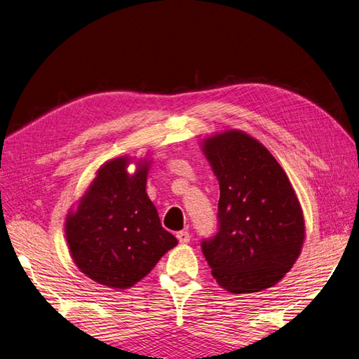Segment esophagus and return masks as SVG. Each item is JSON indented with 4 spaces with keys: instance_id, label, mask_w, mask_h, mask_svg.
Masks as SVG:
<instances>
[{
    "instance_id": "1",
    "label": "esophagus",
    "mask_w": 359,
    "mask_h": 359,
    "mask_svg": "<svg viewBox=\"0 0 359 359\" xmlns=\"http://www.w3.org/2000/svg\"><path fill=\"white\" fill-rule=\"evenodd\" d=\"M176 236H177V240H179L180 244H188L191 241V235H189L188 231H180V232L176 233Z\"/></svg>"
}]
</instances>
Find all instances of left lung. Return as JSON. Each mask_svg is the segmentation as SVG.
<instances>
[{"label":"left lung","mask_w":359,"mask_h":359,"mask_svg":"<svg viewBox=\"0 0 359 359\" xmlns=\"http://www.w3.org/2000/svg\"><path fill=\"white\" fill-rule=\"evenodd\" d=\"M219 180V232L201 248L217 284L229 293H257L293 268L304 241L296 192L273 155L241 130L203 140Z\"/></svg>","instance_id":"1"}]
</instances>
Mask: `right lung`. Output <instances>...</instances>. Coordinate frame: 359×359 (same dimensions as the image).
Returning a JSON list of instances; mask_svg holds the SVG:
<instances>
[{
  "label": "right lung",
  "instance_id": "obj_1",
  "mask_svg": "<svg viewBox=\"0 0 359 359\" xmlns=\"http://www.w3.org/2000/svg\"><path fill=\"white\" fill-rule=\"evenodd\" d=\"M130 163L128 156L104 163L65 222L76 268L93 281L121 290L139 283L177 245L146 194L151 161L140 159L133 175Z\"/></svg>",
  "mask_w": 359,
  "mask_h": 359
}]
</instances>
